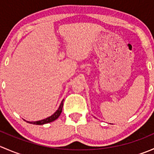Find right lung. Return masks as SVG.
I'll return each mask as SVG.
<instances>
[{"mask_svg": "<svg viewBox=\"0 0 154 154\" xmlns=\"http://www.w3.org/2000/svg\"><path fill=\"white\" fill-rule=\"evenodd\" d=\"M63 101H64V100H62V102H61V103H60V107L58 108V109H57V111H56L55 112H54V114L52 115V116H50V117H48L45 119H43V120L38 121V122H27V123H29V124H32V125H45V124H48V123H50V122H54V121H55L56 119H58L59 116H60V114H61L62 110H63Z\"/></svg>", "mask_w": 154, "mask_h": 154, "instance_id": "obj_1", "label": "right lung"}]
</instances>
